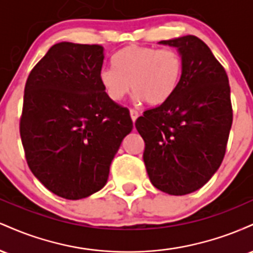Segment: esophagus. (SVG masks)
<instances>
[{
    "label": "esophagus",
    "instance_id": "obj_1",
    "mask_svg": "<svg viewBox=\"0 0 253 253\" xmlns=\"http://www.w3.org/2000/svg\"><path fill=\"white\" fill-rule=\"evenodd\" d=\"M129 114H130V119H132L133 123H135V120H136V119H138V117H139V113L136 112L135 109H130V110H129Z\"/></svg>",
    "mask_w": 253,
    "mask_h": 253
}]
</instances>
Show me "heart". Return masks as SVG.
Segmentation results:
<instances>
[{
  "label": "heart",
  "mask_w": 253,
  "mask_h": 253,
  "mask_svg": "<svg viewBox=\"0 0 253 253\" xmlns=\"http://www.w3.org/2000/svg\"><path fill=\"white\" fill-rule=\"evenodd\" d=\"M113 66L101 69L98 81L106 95L119 102L132 89L135 98L162 104L175 94L182 77L183 62L175 50L127 46L112 58Z\"/></svg>",
  "instance_id": "heart-1"
}]
</instances>
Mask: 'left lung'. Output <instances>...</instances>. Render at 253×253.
<instances>
[{
    "label": "left lung",
    "instance_id": "8db88e82",
    "mask_svg": "<svg viewBox=\"0 0 253 253\" xmlns=\"http://www.w3.org/2000/svg\"><path fill=\"white\" fill-rule=\"evenodd\" d=\"M158 43L176 47L183 62L175 94L144 112L135 127L145 141L144 163L150 181L170 195L203 187L221 165L233 113L225 69L195 36Z\"/></svg>",
    "mask_w": 253,
    "mask_h": 253
}]
</instances>
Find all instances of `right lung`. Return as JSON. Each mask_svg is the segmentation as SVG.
<instances>
[{"label":"right lung","instance_id":"1","mask_svg":"<svg viewBox=\"0 0 253 253\" xmlns=\"http://www.w3.org/2000/svg\"><path fill=\"white\" fill-rule=\"evenodd\" d=\"M100 45H53L25 86L20 135L33 175L56 195L80 200L106 185L109 168L133 128L129 110L98 81Z\"/></svg>","mask_w":253,"mask_h":253}]
</instances>
